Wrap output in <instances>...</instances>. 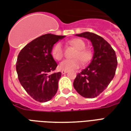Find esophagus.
Masks as SVG:
<instances>
[{"mask_svg": "<svg viewBox=\"0 0 131 131\" xmlns=\"http://www.w3.org/2000/svg\"><path fill=\"white\" fill-rule=\"evenodd\" d=\"M67 73V71H62V74H65Z\"/></svg>", "mask_w": 131, "mask_h": 131, "instance_id": "esophagus-1", "label": "esophagus"}]
</instances>
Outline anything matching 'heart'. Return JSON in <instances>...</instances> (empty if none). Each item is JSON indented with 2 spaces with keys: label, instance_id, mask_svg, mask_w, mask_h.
<instances>
[{
  "label": "heart",
  "instance_id": "b5f03b06",
  "mask_svg": "<svg viewBox=\"0 0 131 131\" xmlns=\"http://www.w3.org/2000/svg\"><path fill=\"white\" fill-rule=\"evenodd\" d=\"M69 43L78 50L74 55L75 59L64 60L60 63L58 67L62 71H72L79 68L82 64V61L84 63L91 61L93 54L90 50H85V43L80 38H75L69 41ZM52 55L55 60H60L63 57L62 46L60 43L54 45L52 49Z\"/></svg>",
  "mask_w": 131,
  "mask_h": 131
}]
</instances>
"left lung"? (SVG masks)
Wrapping results in <instances>:
<instances>
[{"mask_svg":"<svg viewBox=\"0 0 131 131\" xmlns=\"http://www.w3.org/2000/svg\"><path fill=\"white\" fill-rule=\"evenodd\" d=\"M91 40L94 53L90 64L77 75L74 87L86 98H94L107 88L115 75L117 58L109 43L98 35L91 32L76 34Z\"/></svg>","mask_w":131,"mask_h":131,"instance_id":"1","label":"left lung"}]
</instances>
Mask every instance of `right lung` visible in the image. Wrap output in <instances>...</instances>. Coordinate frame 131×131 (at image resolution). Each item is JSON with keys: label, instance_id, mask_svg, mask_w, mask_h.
Wrapping results in <instances>:
<instances>
[{"label": "right lung", "instance_id": "add662e5", "mask_svg": "<svg viewBox=\"0 0 131 131\" xmlns=\"http://www.w3.org/2000/svg\"><path fill=\"white\" fill-rule=\"evenodd\" d=\"M64 37L51 34L40 36L19 53L16 64L19 81L27 93L36 101H49L57 93L62 74L52 73L57 64L51 52L54 43Z\"/></svg>", "mask_w": 131, "mask_h": 131}]
</instances>
